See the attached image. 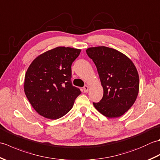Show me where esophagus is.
<instances>
[{
  "label": "esophagus",
  "instance_id": "obj_1",
  "mask_svg": "<svg viewBox=\"0 0 160 160\" xmlns=\"http://www.w3.org/2000/svg\"><path fill=\"white\" fill-rule=\"evenodd\" d=\"M89 89V87L88 85H84L83 87V90H84V93H87L88 92V91Z\"/></svg>",
  "mask_w": 160,
  "mask_h": 160
}]
</instances>
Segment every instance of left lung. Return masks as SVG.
Segmentation results:
<instances>
[{
    "label": "left lung",
    "instance_id": "obj_1",
    "mask_svg": "<svg viewBox=\"0 0 160 160\" xmlns=\"http://www.w3.org/2000/svg\"><path fill=\"white\" fill-rule=\"evenodd\" d=\"M86 52L96 64L104 91L100 102H93V106L107 118L122 116L139 93L140 80L134 63L125 54L107 47H89Z\"/></svg>",
    "mask_w": 160,
    "mask_h": 160
}]
</instances>
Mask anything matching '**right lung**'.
Masks as SVG:
<instances>
[{
	"instance_id": "add662e5",
	"label": "right lung",
	"mask_w": 160,
	"mask_h": 160,
	"mask_svg": "<svg viewBox=\"0 0 160 160\" xmlns=\"http://www.w3.org/2000/svg\"><path fill=\"white\" fill-rule=\"evenodd\" d=\"M80 52L79 49L57 47L37 56L30 64L24 91L39 115L56 120L73 107L81 91L72 85L71 67Z\"/></svg>"
}]
</instances>
